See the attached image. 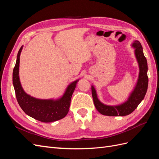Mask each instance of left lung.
<instances>
[{
	"mask_svg": "<svg viewBox=\"0 0 159 159\" xmlns=\"http://www.w3.org/2000/svg\"><path fill=\"white\" fill-rule=\"evenodd\" d=\"M133 46L135 48V56L139 66V75L135 88L125 103L118 106H108L101 103L97 97L93 86H91V93L93 103L98 111L107 116H125L134 111L144 99L148 88V78L147 76V61L144 56L141 44L137 40L134 42Z\"/></svg>",
	"mask_w": 159,
	"mask_h": 159,
	"instance_id": "8db88e82",
	"label": "left lung"
}]
</instances>
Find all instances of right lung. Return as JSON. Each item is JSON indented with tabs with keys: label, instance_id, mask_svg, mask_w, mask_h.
<instances>
[{
	"label": "right lung",
	"instance_id": "obj_1",
	"mask_svg": "<svg viewBox=\"0 0 159 159\" xmlns=\"http://www.w3.org/2000/svg\"><path fill=\"white\" fill-rule=\"evenodd\" d=\"M22 49V46L18 51L12 74L13 85L20 107L26 114L42 122H54L64 118L69 111L71 96L78 80L72 82L67 88L63 97L58 100L38 99L27 95L22 88L18 75Z\"/></svg>",
	"mask_w": 159,
	"mask_h": 159
}]
</instances>
